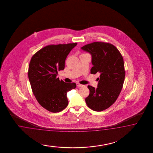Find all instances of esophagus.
Wrapping results in <instances>:
<instances>
[{
    "label": "esophagus",
    "mask_w": 153,
    "mask_h": 153,
    "mask_svg": "<svg viewBox=\"0 0 153 153\" xmlns=\"http://www.w3.org/2000/svg\"><path fill=\"white\" fill-rule=\"evenodd\" d=\"M76 85H77V86L78 87H83V86H84V85H83L80 84V83H78V82L76 83Z\"/></svg>",
    "instance_id": "obj_1"
}]
</instances>
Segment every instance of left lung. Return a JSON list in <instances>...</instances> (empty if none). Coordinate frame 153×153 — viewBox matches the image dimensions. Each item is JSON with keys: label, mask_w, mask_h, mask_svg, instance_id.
<instances>
[{"label": "left lung", "mask_w": 153, "mask_h": 153, "mask_svg": "<svg viewBox=\"0 0 153 153\" xmlns=\"http://www.w3.org/2000/svg\"><path fill=\"white\" fill-rule=\"evenodd\" d=\"M81 49L92 56L91 74H100L97 88L88 85L90 94L85 99L90 109L97 111L107 109L116 102L125 78L123 58L116 46L109 42H94Z\"/></svg>", "instance_id": "1"}]
</instances>
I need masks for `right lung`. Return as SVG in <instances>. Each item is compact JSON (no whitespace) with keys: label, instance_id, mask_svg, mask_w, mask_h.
<instances>
[{"label":"right lung","instance_id":"obj_1","mask_svg":"<svg viewBox=\"0 0 153 153\" xmlns=\"http://www.w3.org/2000/svg\"><path fill=\"white\" fill-rule=\"evenodd\" d=\"M77 44L49 45L32 56L28 77L33 94L40 105L48 111L59 112L68 104L67 94L76 84L66 83L56 77L58 72L65 69V60Z\"/></svg>","mask_w":153,"mask_h":153}]
</instances>
